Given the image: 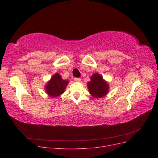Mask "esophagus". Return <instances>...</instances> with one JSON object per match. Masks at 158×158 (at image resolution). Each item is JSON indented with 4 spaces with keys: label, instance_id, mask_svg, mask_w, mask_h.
Returning a JSON list of instances; mask_svg holds the SVG:
<instances>
[{
    "label": "esophagus",
    "instance_id": "1",
    "mask_svg": "<svg viewBox=\"0 0 158 158\" xmlns=\"http://www.w3.org/2000/svg\"><path fill=\"white\" fill-rule=\"evenodd\" d=\"M74 80L75 82H79L81 81V78H74Z\"/></svg>",
    "mask_w": 158,
    "mask_h": 158
}]
</instances>
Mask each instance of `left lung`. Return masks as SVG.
<instances>
[{"instance_id":"left-lung-1","label":"left lung","mask_w":158,"mask_h":158,"mask_svg":"<svg viewBox=\"0 0 158 158\" xmlns=\"http://www.w3.org/2000/svg\"><path fill=\"white\" fill-rule=\"evenodd\" d=\"M91 80L87 84L89 94L95 98L105 97L109 92V84L103 76L96 73L90 76Z\"/></svg>"}]
</instances>
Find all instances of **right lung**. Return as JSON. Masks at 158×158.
<instances>
[{"label":"right lung","instance_id":"add662e5","mask_svg":"<svg viewBox=\"0 0 158 158\" xmlns=\"http://www.w3.org/2000/svg\"><path fill=\"white\" fill-rule=\"evenodd\" d=\"M69 81L63 80L61 75L55 73L45 85V92L51 98H56L63 94L67 86Z\"/></svg>","mask_w":158,"mask_h":158}]
</instances>
